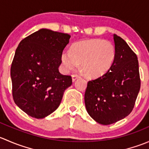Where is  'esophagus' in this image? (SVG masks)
Masks as SVG:
<instances>
[{
	"label": "esophagus",
	"mask_w": 149,
	"mask_h": 149,
	"mask_svg": "<svg viewBox=\"0 0 149 149\" xmlns=\"http://www.w3.org/2000/svg\"><path fill=\"white\" fill-rule=\"evenodd\" d=\"M80 77H81V76H79V75L73 74V75H72V80H73V81H75L76 79H79V78H80Z\"/></svg>",
	"instance_id": "obj_1"
}]
</instances>
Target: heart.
Returning <instances> with one entry per match:
<instances>
[{"mask_svg":"<svg viewBox=\"0 0 149 149\" xmlns=\"http://www.w3.org/2000/svg\"><path fill=\"white\" fill-rule=\"evenodd\" d=\"M115 59V49L109 42L91 39L79 42L61 55L63 65L67 70L76 68L81 63L85 74L91 77L102 76L109 70Z\"/></svg>","mask_w":149,"mask_h":149,"instance_id":"1","label":"heart"}]
</instances>
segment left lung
Segmentation results:
<instances>
[{
  "instance_id": "8db88e82",
  "label": "left lung",
  "mask_w": 149,
  "mask_h": 149,
  "mask_svg": "<svg viewBox=\"0 0 149 149\" xmlns=\"http://www.w3.org/2000/svg\"><path fill=\"white\" fill-rule=\"evenodd\" d=\"M115 59L106 73L87 84L84 95L88 115L97 123L110 125L133 110L141 88L139 61L126 42L114 34Z\"/></svg>"
}]
</instances>
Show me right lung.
Returning <instances> with one entry per match:
<instances>
[{"instance_id": "add662e5", "label": "right lung", "mask_w": 149, "mask_h": 149, "mask_svg": "<svg viewBox=\"0 0 149 149\" xmlns=\"http://www.w3.org/2000/svg\"><path fill=\"white\" fill-rule=\"evenodd\" d=\"M70 35L42 29L26 37L16 48L10 67L14 102L32 118H44L56 110L70 76L61 74V55Z\"/></svg>"}]
</instances>
